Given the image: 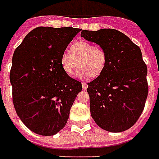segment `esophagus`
I'll return each mask as SVG.
<instances>
[{
	"label": "esophagus",
	"mask_w": 159,
	"mask_h": 159,
	"mask_svg": "<svg viewBox=\"0 0 159 159\" xmlns=\"http://www.w3.org/2000/svg\"><path fill=\"white\" fill-rule=\"evenodd\" d=\"M87 87H88L87 84H85V83H84V82H82V88L84 89V90H86Z\"/></svg>",
	"instance_id": "esophagus-1"
}]
</instances>
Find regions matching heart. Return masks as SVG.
I'll return each mask as SVG.
<instances>
[{
  "label": "heart",
  "mask_w": 159,
  "mask_h": 159,
  "mask_svg": "<svg viewBox=\"0 0 159 159\" xmlns=\"http://www.w3.org/2000/svg\"><path fill=\"white\" fill-rule=\"evenodd\" d=\"M70 51H64L60 59L61 66L68 75H72L80 66L77 75L80 78L99 76L105 67L107 53L103 47L92 43L78 41L70 47Z\"/></svg>",
  "instance_id": "heart-1"
}]
</instances>
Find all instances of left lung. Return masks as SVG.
<instances>
[{"instance_id": "1", "label": "left lung", "mask_w": 159, "mask_h": 159, "mask_svg": "<svg viewBox=\"0 0 159 159\" xmlns=\"http://www.w3.org/2000/svg\"><path fill=\"white\" fill-rule=\"evenodd\" d=\"M80 36L107 53L102 74L88 83L92 117L106 131H125L138 121L148 95L147 67L141 50L115 29L83 30Z\"/></svg>"}]
</instances>
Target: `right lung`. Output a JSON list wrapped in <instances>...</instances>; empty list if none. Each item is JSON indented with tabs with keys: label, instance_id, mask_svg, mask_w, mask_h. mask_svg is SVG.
<instances>
[{
	"label": "right lung",
	"instance_id": "1",
	"mask_svg": "<svg viewBox=\"0 0 159 159\" xmlns=\"http://www.w3.org/2000/svg\"><path fill=\"white\" fill-rule=\"evenodd\" d=\"M73 27H37L13 53L10 82L17 115L30 130L51 136L67 123L80 81L62 69L60 59L76 35Z\"/></svg>",
	"mask_w": 159,
	"mask_h": 159
}]
</instances>
